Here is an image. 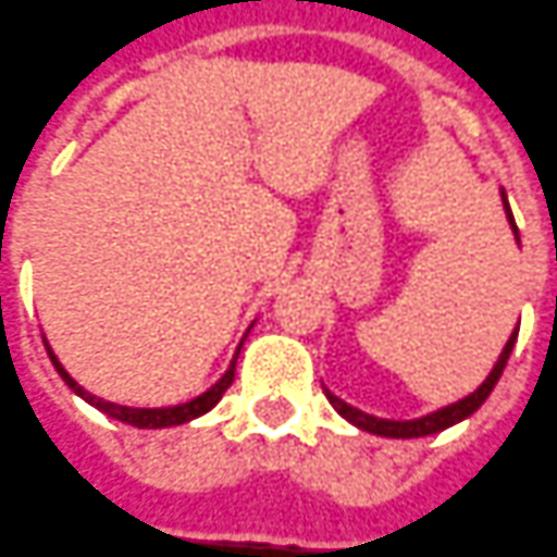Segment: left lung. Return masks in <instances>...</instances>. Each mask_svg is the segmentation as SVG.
I'll list each match as a JSON object with an SVG mask.
<instances>
[{
	"label": "left lung",
	"mask_w": 557,
	"mask_h": 557,
	"mask_svg": "<svg viewBox=\"0 0 557 557\" xmlns=\"http://www.w3.org/2000/svg\"><path fill=\"white\" fill-rule=\"evenodd\" d=\"M503 208H506L509 226H512L515 238H518V226H515L512 208H509V201H506V193H503ZM515 339H518V327L512 331L509 343L503 346V352H499V358H496L494 371L487 374V380H484L472 395H466V398L454 401V405H447V408L432 410V413H426V417H417V420H383V417H374V413H364V410L346 405V401L337 398L334 392L324 389V395H327V401L334 405V410H337L343 420H349L352 426L364 429V432H371V435H383V438H423V435H435V432H442V429L454 426V423H460V420H466V417H472V413L487 401V395L494 392L496 380L503 376V368H506V361H509V356H512Z\"/></svg>",
	"instance_id": "left-lung-1"
}]
</instances>
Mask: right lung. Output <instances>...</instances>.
Listing matches in <instances>:
<instances>
[{"instance_id": "right-lung-1", "label": "right lung", "mask_w": 557, "mask_h": 557, "mask_svg": "<svg viewBox=\"0 0 557 557\" xmlns=\"http://www.w3.org/2000/svg\"><path fill=\"white\" fill-rule=\"evenodd\" d=\"M45 339V337H42ZM245 343V339H242ZM242 343H238V349H242ZM45 349H48V358H51V364L58 368V374L63 376V383L70 386V389L76 392L78 398H85L91 408H97L100 413H107V417H113V420H122V423H128V426L137 429H165V426H181V423H189V420H196L201 413H208V410L218 405L220 398H223V392L233 386L235 380V358H238V349H235L233 361H230V368H226V374L220 376L218 383L211 386L208 392H201L196 395L193 401H183V405H171V408H125V405H113V401H103V398H97L88 389H82L73 376L66 374V368H63L58 356L51 352V346L45 343Z\"/></svg>"}]
</instances>
